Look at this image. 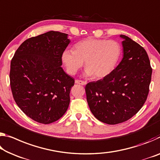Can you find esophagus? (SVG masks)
I'll return each instance as SVG.
<instances>
[{
	"label": "esophagus",
	"instance_id": "1",
	"mask_svg": "<svg viewBox=\"0 0 160 160\" xmlns=\"http://www.w3.org/2000/svg\"><path fill=\"white\" fill-rule=\"evenodd\" d=\"M75 83L76 84H80V85H85L87 84V82H85V81H82V80H75Z\"/></svg>",
	"mask_w": 160,
	"mask_h": 160
}]
</instances>
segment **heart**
I'll list each match as a JSON object with an SVG mask.
<instances>
[{"label":"heart","mask_w":160,"mask_h":160,"mask_svg":"<svg viewBox=\"0 0 160 160\" xmlns=\"http://www.w3.org/2000/svg\"><path fill=\"white\" fill-rule=\"evenodd\" d=\"M121 48L115 40L87 38L63 52L62 60L70 74H75L85 62V75L95 79L107 77L115 68Z\"/></svg>","instance_id":"1"}]
</instances>
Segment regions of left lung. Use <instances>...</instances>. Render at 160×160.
I'll use <instances>...</instances> for the list:
<instances>
[{"instance_id":"1","label":"left lung","mask_w":160,"mask_h":160,"mask_svg":"<svg viewBox=\"0 0 160 160\" xmlns=\"http://www.w3.org/2000/svg\"><path fill=\"white\" fill-rule=\"evenodd\" d=\"M123 58L103 79L85 86L87 101L93 115L108 125L128 120L145 102L151 82L152 68L146 50L125 35Z\"/></svg>"}]
</instances>
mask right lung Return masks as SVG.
I'll list each match as a JSON object with an SVG mask.
<instances>
[{
	"mask_svg": "<svg viewBox=\"0 0 160 160\" xmlns=\"http://www.w3.org/2000/svg\"><path fill=\"white\" fill-rule=\"evenodd\" d=\"M68 34L49 31L22 42L11 62L10 82L18 106L42 124L57 121L70 104L75 80L61 67L70 40Z\"/></svg>",
	"mask_w": 160,
	"mask_h": 160,
	"instance_id": "1",
	"label": "right lung"
}]
</instances>
